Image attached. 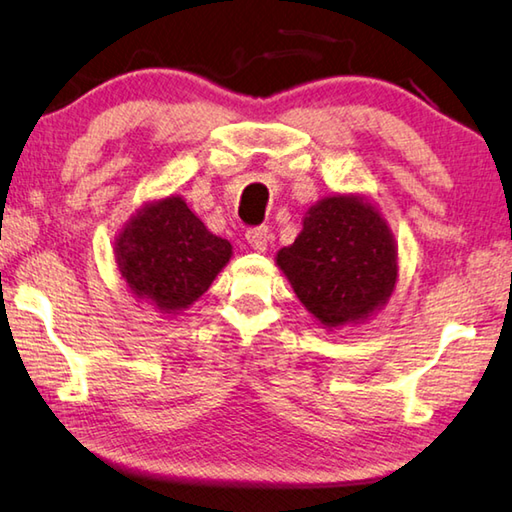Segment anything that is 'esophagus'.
<instances>
[{
    "label": "esophagus",
    "mask_w": 512,
    "mask_h": 512,
    "mask_svg": "<svg viewBox=\"0 0 512 512\" xmlns=\"http://www.w3.org/2000/svg\"><path fill=\"white\" fill-rule=\"evenodd\" d=\"M245 236H247V242L251 249L265 251L267 242H270V229H267V226H254V229H249L245 233Z\"/></svg>",
    "instance_id": "1"
}]
</instances>
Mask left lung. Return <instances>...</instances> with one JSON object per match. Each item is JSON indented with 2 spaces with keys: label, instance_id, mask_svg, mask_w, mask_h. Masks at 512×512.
Listing matches in <instances>:
<instances>
[{
  "label": "left lung",
  "instance_id": "obj_1",
  "mask_svg": "<svg viewBox=\"0 0 512 512\" xmlns=\"http://www.w3.org/2000/svg\"><path fill=\"white\" fill-rule=\"evenodd\" d=\"M276 265L308 313L324 326L367 320L397 283V247L372 204L335 195L308 208L304 229Z\"/></svg>",
  "mask_w": 512,
  "mask_h": 512
}]
</instances>
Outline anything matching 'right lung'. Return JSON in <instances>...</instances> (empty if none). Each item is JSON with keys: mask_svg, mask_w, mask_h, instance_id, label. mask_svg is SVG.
<instances>
[{"mask_svg": "<svg viewBox=\"0 0 512 512\" xmlns=\"http://www.w3.org/2000/svg\"><path fill=\"white\" fill-rule=\"evenodd\" d=\"M229 258L231 242L213 236L177 195L140 208L115 242L122 279L163 313L197 301Z\"/></svg>", "mask_w": 512, "mask_h": 512, "instance_id": "right-lung-1", "label": "right lung"}]
</instances>
